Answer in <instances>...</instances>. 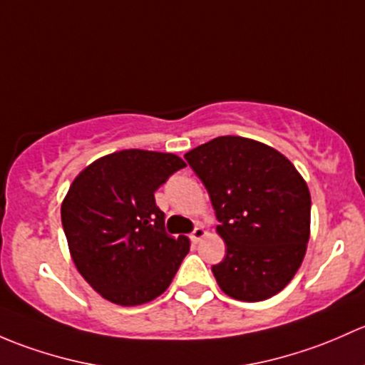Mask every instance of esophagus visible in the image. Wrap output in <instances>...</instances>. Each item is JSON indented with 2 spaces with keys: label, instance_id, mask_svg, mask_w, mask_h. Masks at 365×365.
Segmentation results:
<instances>
[{
  "label": "esophagus",
  "instance_id": "34e87169",
  "mask_svg": "<svg viewBox=\"0 0 365 365\" xmlns=\"http://www.w3.org/2000/svg\"><path fill=\"white\" fill-rule=\"evenodd\" d=\"M205 234H207V232H205L204 227H197L193 232H191L190 237H191V240H193V242H198V240H202L205 237Z\"/></svg>",
  "mask_w": 365,
  "mask_h": 365
}]
</instances>
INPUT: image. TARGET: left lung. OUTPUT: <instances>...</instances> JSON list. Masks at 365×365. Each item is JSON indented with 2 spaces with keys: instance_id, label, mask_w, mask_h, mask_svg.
<instances>
[{
  "instance_id": "1",
  "label": "left lung",
  "mask_w": 365,
  "mask_h": 365,
  "mask_svg": "<svg viewBox=\"0 0 365 365\" xmlns=\"http://www.w3.org/2000/svg\"><path fill=\"white\" fill-rule=\"evenodd\" d=\"M216 210L227 257L212 265L221 290L244 302L279 294L299 270L311 234V195L299 170L270 145L235 135L184 155Z\"/></svg>"
}]
</instances>
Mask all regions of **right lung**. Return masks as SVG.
I'll return each instance as SVG.
<instances>
[{"label": "right lung", "instance_id": "right-lung-1", "mask_svg": "<svg viewBox=\"0 0 365 365\" xmlns=\"http://www.w3.org/2000/svg\"><path fill=\"white\" fill-rule=\"evenodd\" d=\"M186 163L172 153L125 149L84 168L61 204L81 276L118 306L151 302L170 287L190 239L165 232L155 191Z\"/></svg>", "mask_w": 365, "mask_h": 365}]
</instances>
